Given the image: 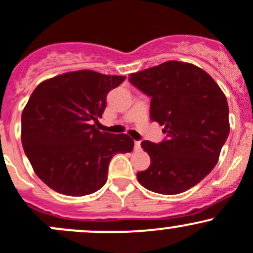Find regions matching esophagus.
<instances>
[{"instance_id":"1","label":"esophagus","mask_w":253,"mask_h":253,"mask_svg":"<svg viewBox=\"0 0 253 253\" xmlns=\"http://www.w3.org/2000/svg\"><path fill=\"white\" fill-rule=\"evenodd\" d=\"M134 149L135 151H139L141 149V145H140V141H134Z\"/></svg>"}]
</instances>
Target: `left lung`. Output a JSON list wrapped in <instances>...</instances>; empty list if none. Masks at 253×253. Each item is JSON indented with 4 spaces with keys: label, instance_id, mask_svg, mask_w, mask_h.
<instances>
[{
    "label": "left lung",
    "instance_id": "1",
    "mask_svg": "<svg viewBox=\"0 0 253 253\" xmlns=\"http://www.w3.org/2000/svg\"><path fill=\"white\" fill-rule=\"evenodd\" d=\"M129 82L151 98L150 119L164 126L165 140L141 142L151 165L137 172L141 186L178 194L208 176L230 131L229 106L211 75L198 66L167 61L131 74Z\"/></svg>",
    "mask_w": 253,
    "mask_h": 253
}]
</instances>
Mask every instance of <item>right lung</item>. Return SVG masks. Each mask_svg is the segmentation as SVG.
Returning <instances> with one entry per match:
<instances>
[{
  "mask_svg": "<svg viewBox=\"0 0 253 253\" xmlns=\"http://www.w3.org/2000/svg\"><path fill=\"white\" fill-rule=\"evenodd\" d=\"M126 80L91 70L38 84L22 113V145L37 176L57 193L82 197L106 184L116 154L131 152L126 134L102 132L107 94Z\"/></svg>",
  "mask_w": 253,
  "mask_h": 253,
  "instance_id": "1",
  "label": "right lung"
}]
</instances>
